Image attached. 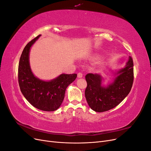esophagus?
<instances>
[{"mask_svg": "<svg viewBox=\"0 0 151 151\" xmlns=\"http://www.w3.org/2000/svg\"><path fill=\"white\" fill-rule=\"evenodd\" d=\"M83 73L79 72L78 74H77V77H78V78H81V77H83Z\"/></svg>", "mask_w": 151, "mask_h": 151, "instance_id": "obj_1", "label": "esophagus"}]
</instances>
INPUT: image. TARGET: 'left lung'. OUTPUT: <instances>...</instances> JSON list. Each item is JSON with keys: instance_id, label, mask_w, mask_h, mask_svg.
<instances>
[{"instance_id": "8db88e82", "label": "left lung", "mask_w": 151, "mask_h": 151, "mask_svg": "<svg viewBox=\"0 0 151 151\" xmlns=\"http://www.w3.org/2000/svg\"><path fill=\"white\" fill-rule=\"evenodd\" d=\"M119 74L111 84L101 86V77L96 74L86 76L87 87L85 96L89 107L96 112H104L116 107L129 94L134 82V62L129 57L125 67L117 72Z\"/></svg>"}]
</instances>
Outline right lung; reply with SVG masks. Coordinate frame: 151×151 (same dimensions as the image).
<instances>
[{
  "label": "right lung",
  "instance_id": "1",
  "mask_svg": "<svg viewBox=\"0 0 151 151\" xmlns=\"http://www.w3.org/2000/svg\"><path fill=\"white\" fill-rule=\"evenodd\" d=\"M41 35L26 45L18 66V82L22 94L33 106L45 111H55L64 99L65 90L77 77V74H61L50 81L36 77L31 72L29 62L31 47Z\"/></svg>",
  "mask_w": 151,
  "mask_h": 151
}]
</instances>
